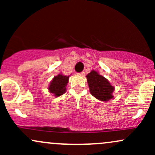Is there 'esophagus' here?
<instances>
[{
    "instance_id": "obj_1",
    "label": "esophagus",
    "mask_w": 155,
    "mask_h": 155,
    "mask_svg": "<svg viewBox=\"0 0 155 155\" xmlns=\"http://www.w3.org/2000/svg\"><path fill=\"white\" fill-rule=\"evenodd\" d=\"M79 74L81 76H84V74H85V73H84V71H81V73H79Z\"/></svg>"
}]
</instances>
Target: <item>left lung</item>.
<instances>
[{
  "mask_svg": "<svg viewBox=\"0 0 155 155\" xmlns=\"http://www.w3.org/2000/svg\"><path fill=\"white\" fill-rule=\"evenodd\" d=\"M90 92L95 98L102 101H108L114 97L112 93L114 87L106 78L98 74L95 71H92L87 75Z\"/></svg>",
  "mask_w": 155,
  "mask_h": 155,
  "instance_id": "8db88e82",
  "label": "left lung"
}]
</instances>
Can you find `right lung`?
<instances>
[{"mask_svg":"<svg viewBox=\"0 0 155 155\" xmlns=\"http://www.w3.org/2000/svg\"><path fill=\"white\" fill-rule=\"evenodd\" d=\"M68 79L69 76H63L61 74L54 76L49 86V92L54 94L55 97L62 95L66 91V86L68 83Z\"/></svg>","mask_w":155,"mask_h":155,"instance_id":"right-lung-1","label":"right lung"}]
</instances>
